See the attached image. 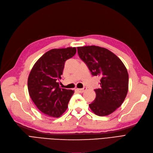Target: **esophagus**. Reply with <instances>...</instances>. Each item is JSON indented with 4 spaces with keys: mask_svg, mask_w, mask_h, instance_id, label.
Segmentation results:
<instances>
[{
    "mask_svg": "<svg viewBox=\"0 0 153 153\" xmlns=\"http://www.w3.org/2000/svg\"><path fill=\"white\" fill-rule=\"evenodd\" d=\"M86 89H87L86 88H76L75 90H76V91H78V92L83 93L85 90H86Z\"/></svg>",
    "mask_w": 153,
    "mask_h": 153,
    "instance_id": "34e87169",
    "label": "esophagus"
}]
</instances>
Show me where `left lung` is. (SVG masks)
<instances>
[{
    "mask_svg": "<svg viewBox=\"0 0 153 153\" xmlns=\"http://www.w3.org/2000/svg\"><path fill=\"white\" fill-rule=\"evenodd\" d=\"M77 50L91 75L100 77V87L95 89L96 97L89 104L90 109L99 116L112 114L123 104L128 91L129 75L125 65L104 48L87 46Z\"/></svg>",
    "mask_w": 153,
    "mask_h": 153,
    "instance_id": "8db88e82",
    "label": "left lung"
}]
</instances>
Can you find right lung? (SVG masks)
<instances>
[{
    "mask_svg": "<svg viewBox=\"0 0 153 153\" xmlns=\"http://www.w3.org/2000/svg\"><path fill=\"white\" fill-rule=\"evenodd\" d=\"M76 48L53 49L34 65L27 80L29 95L41 112L59 117L67 109L74 91L61 88V78L65 62L75 55Z\"/></svg>",
    "mask_w": 153,
    "mask_h": 153,
    "instance_id": "1",
    "label": "right lung"
}]
</instances>
